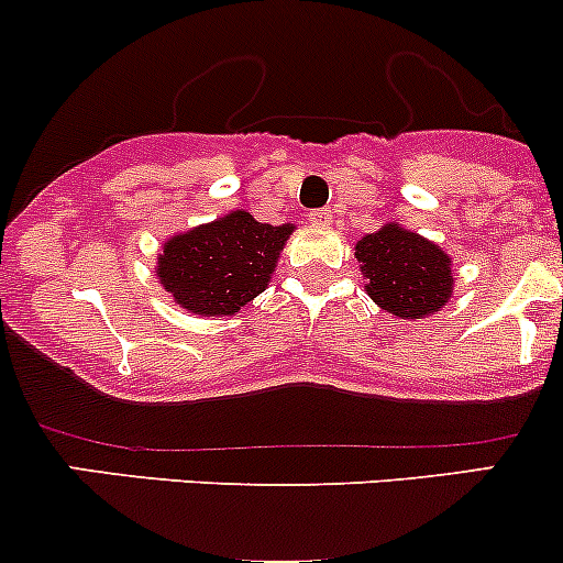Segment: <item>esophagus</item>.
Instances as JSON below:
<instances>
[{"instance_id":"obj_1","label":"esophagus","mask_w":563,"mask_h":563,"mask_svg":"<svg viewBox=\"0 0 563 563\" xmlns=\"http://www.w3.org/2000/svg\"><path fill=\"white\" fill-rule=\"evenodd\" d=\"M332 209H316V212H310V220H313L316 225H332Z\"/></svg>"}]
</instances>
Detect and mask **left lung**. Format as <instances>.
Listing matches in <instances>:
<instances>
[{"label": "left lung", "instance_id": "left-lung-1", "mask_svg": "<svg viewBox=\"0 0 563 563\" xmlns=\"http://www.w3.org/2000/svg\"><path fill=\"white\" fill-rule=\"evenodd\" d=\"M356 261L373 302L395 318L439 313L452 297V258L424 236L387 223L356 242Z\"/></svg>", "mask_w": 563, "mask_h": 563}]
</instances>
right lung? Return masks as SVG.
Segmentation results:
<instances>
[{
  "label": "right lung",
  "mask_w": 563,
  "mask_h": 563,
  "mask_svg": "<svg viewBox=\"0 0 563 563\" xmlns=\"http://www.w3.org/2000/svg\"><path fill=\"white\" fill-rule=\"evenodd\" d=\"M291 231L236 209L172 236L157 255V280L190 313L234 316L266 291Z\"/></svg>",
  "instance_id": "obj_1"
}]
</instances>
